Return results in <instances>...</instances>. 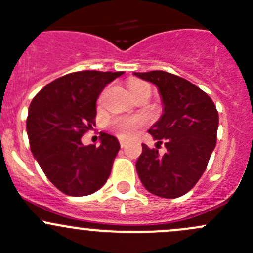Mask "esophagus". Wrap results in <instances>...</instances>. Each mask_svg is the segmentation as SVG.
I'll return each mask as SVG.
<instances>
[{
    "mask_svg": "<svg viewBox=\"0 0 253 253\" xmlns=\"http://www.w3.org/2000/svg\"><path fill=\"white\" fill-rule=\"evenodd\" d=\"M120 145H121V148H125L126 147V141L122 138H120Z\"/></svg>",
    "mask_w": 253,
    "mask_h": 253,
    "instance_id": "esophagus-1",
    "label": "esophagus"
}]
</instances>
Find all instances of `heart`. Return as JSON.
Instances as JSON below:
<instances>
[{
    "instance_id": "b5f03b06",
    "label": "heart",
    "mask_w": 253,
    "mask_h": 253,
    "mask_svg": "<svg viewBox=\"0 0 253 253\" xmlns=\"http://www.w3.org/2000/svg\"><path fill=\"white\" fill-rule=\"evenodd\" d=\"M129 90L131 94L136 93V91L141 90L143 88H149V85L142 82L133 81L129 83ZM143 120L139 117H116L110 122V128L115 134H117L121 138H131L136 134L137 129L143 125Z\"/></svg>"
}]
</instances>
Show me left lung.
I'll return each mask as SVG.
<instances>
[{"mask_svg": "<svg viewBox=\"0 0 253 253\" xmlns=\"http://www.w3.org/2000/svg\"><path fill=\"white\" fill-rule=\"evenodd\" d=\"M158 88L163 104L160 119L148 129L164 143L167 153L142 144L136 163L143 186L155 196L176 198L187 193L205 172L215 148L219 116L211 99L186 79L164 72L133 73Z\"/></svg>", "mask_w": 253, "mask_h": 253, "instance_id": "obj_1", "label": "left lung"}]
</instances>
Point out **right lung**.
Segmentation results:
<instances>
[{"label": "right lung", "mask_w": 253, "mask_h": 253, "mask_svg": "<svg viewBox=\"0 0 253 253\" xmlns=\"http://www.w3.org/2000/svg\"><path fill=\"white\" fill-rule=\"evenodd\" d=\"M124 72L82 71L48 83L30 103L27 133L30 149L46 177L68 196H86L105 185L120 150L116 137L100 132V145H83L95 125L96 100Z\"/></svg>", "instance_id": "add662e5"}]
</instances>
